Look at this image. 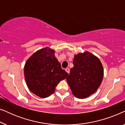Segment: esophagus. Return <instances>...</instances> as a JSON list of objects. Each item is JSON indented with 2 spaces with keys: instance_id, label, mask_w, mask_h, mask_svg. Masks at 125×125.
Instances as JSON below:
<instances>
[{
  "instance_id": "34e87169",
  "label": "esophagus",
  "mask_w": 125,
  "mask_h": 125,
  "mask_svg": "<svg viewBox=\"0 0 125 125\" xmlns=\"http://www.w3.org/2000/svg\"><path fill=\"white\" fill-rule=\"evenodd\" d=\"M65 71L68 73V74H69V72H70V69H69V68H66V69H65Z\"/></svg>"
}]
</instances>
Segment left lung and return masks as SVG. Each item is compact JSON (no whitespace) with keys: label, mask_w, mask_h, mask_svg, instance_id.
<instances>
[{"label":"left lung","mask_w":125,"mask_h":125,"mask_svg":"<svg viewBox=\"0 0 125 125\" xmlns=\"http://www.w3.org/2000/svg\"><path fill=\"white\" fill-rule=\"evenodd\" d=\"M73 64L74 66L66 80L77 98H85L94 93L100 86L103 66L98 58L89 52L75 55Z\"/></svg>","instance_id":"1"}]
</instances>
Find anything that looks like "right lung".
Segmentation results:
<instances>
[{"label":"right lung","instance_id":"1","mask_svg":"<svg viewBox=\"0 0 125 125\" xmlns=\"http://www.w3.org/2000/svg\"><path fill=\"white\" fill-rule=\"evenodd\" d=\"M24 73L29 89L41 98L52 95L60 81L68 75L55 57L54 51L48 47L37 51L29 58Z\"/></svg>","mask_w":125,"mask_h":125}]
</instances>
